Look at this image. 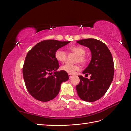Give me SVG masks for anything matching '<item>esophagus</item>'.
<instances>
[{"label":"esophagus","mask_w":131,"mask_h":131,"mask_svg":"<svg viewBox=\"0 0 131 131\" xmlns=\"http://www.w3.org/2000/svg\"><path fill=\"white\" fill-rule=\"evenodd\" d=\"M68 75H69V78H72V77L73 76V75H72V74H68Z\"/></svg>","instance_id":"34e87169"}]
</instances>
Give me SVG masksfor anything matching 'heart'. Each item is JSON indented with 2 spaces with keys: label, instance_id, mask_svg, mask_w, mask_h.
I'll use <instances>...</instances> for the list:
<instances>
[{
  "label": "heart",
  "instance_id": "heart-1",
  "mask_svg": "<svg viewBox=\"0 0 131 131\" xmlns=\"http://www.w3.org/2000/svg\"><path fill=\"white\" fill-rule=\"evenodd\" d=\"M69 50L78 56L76 60H75L77 62H79L82 63V64H85L88 61V59H87L85 55L86 53V50L84 47L81 46L73 45L69 47ZM54 56L58 62L63 63L66 61L67 58V53L63 50L58 49L55 52ZM61 69L67 73L72 74L80 70V66L78 64H66L61 67Z\"/></svg>",
  "mask_w": 131,
  "mask_h": 131
}]
</instances>
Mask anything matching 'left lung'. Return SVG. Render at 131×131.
I'll return each instance as SVG.
<instances>
[{
    "instance_id": "8db88e82",
    "label": "left lung",
    "mask_w": 131,
    "mask_h": 131,
    "mask_svg": "<svg viewBox=\"0 0 131 131\" xmlns=\"http://www.w3.org/2000/svg\"><path fill=\"white\" fill-rule=\"evenodd\" d=\"M88 47L91 59L82 74H90V79L79 76L80 83L76 89L79 97L86 102H94L105 94L114 77V67L112 55L107 46L95 39H85L77 41Z\"/></svg>"
}]
</instances>
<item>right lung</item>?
I'll return each instance as SVG.
<instances>
[{
  "label": "right lung",
  "instance_id": "obj_1",
  "mask_svg": "<svg viewBox=\"0 0 131 131\" xmlns=\"http://www.w3.org/2000/svg\"><path fill=\"white\" fill-rule=\"evenodd\" d=\"M70 42L43 40L28 52L23 76L28 91L35 99L42 102L53 100L58 94L62 83L69 79L67 72L57 71L59 64L54 53Z\"/></svg>",
  "mask_w": 131,
  "mask_h": 131
}]
</instances>
